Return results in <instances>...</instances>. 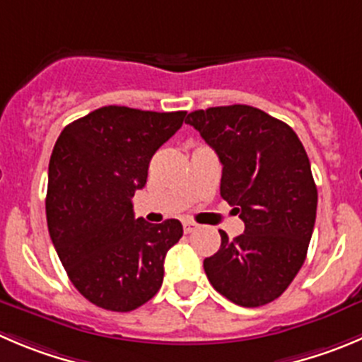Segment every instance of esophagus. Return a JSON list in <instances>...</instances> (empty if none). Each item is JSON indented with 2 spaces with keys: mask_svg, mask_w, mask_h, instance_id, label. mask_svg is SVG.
Here are the masks:
<instances>
[{
  "mask_svg": "<svg viewBox=\"0 0 362 362\" xmlns=\"http://www.w3.org/2000/svg\"><path fill=\"white\" fill-rule=\"evenodd\" d=\"M195 227H197V226H195L194 222H188V220H187V222H183V230H185V235H190V233H192V230L195 229Z\"/></svg>",
  "mask_w": 362,
  "mask_h": 362,
  "instance_id": "1",
  "label": "esophagus"
}]
</instances>
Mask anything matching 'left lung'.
<instances>
[{
	"mask_svg": "<svg viewBox=\"0 0 362 362\" xmlns=\"http://www.w3.org/2000/svg\"><path fill=\"white\" fill-rule=\"evenodd\" d=\"M222 163L220 195L245 223L206 257L211 286L243 308L281 297L305 261L316 220L311 163L286 122L247 105L215 106L188 113Z\"/></svg>",
	"mask_w": 362,
	"mask_h": 362,
	"instance_id": "left-lung-1",
	"label": "left lung"
}]
</instances>
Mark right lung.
I'll list each match as a JSON object with an SVG mask.
<instances>
[{
	"instance_id": "add662e5",
	"label": "right lung",
	"mask_w": 362,
	"mask_h": 362,
	"mask_svg": "<svg viewBox=\"0 0 362 362\" xmlns=\"http://www.w3.org/2000/svg\"><path fill=\"white\" fill-rule=\"evenodd\" d=\"M187 112L103 106L64 127L49 160L46 216L74 288L108 311L140 308L163 282L167 250L183 236L175 218H135L153 154L183 126Z\"/></svg>"
}]
</instances>
